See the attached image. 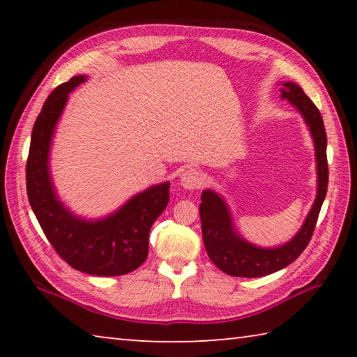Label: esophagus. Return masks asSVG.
Returning a JSON list of instances; mask_svg holds the SVG:
<instances>
[{
	"label": "esophagus",
	"mask_w": 357,
	"mask_h": 357,
	"mask_svg": "<svg viewBox=\"0 0 357 357\" xmlns=\"http://www.w3.org/2000/svg\"><path fill=\"white\" fill-rule=\"evenodd\" d=\"M203 173L198 170V168H187V170H184L183 174H181V185L189 190L200 189L203 185Z\"/></svg>",
	"instance_id": "esophagus-1"
}]
</instances>
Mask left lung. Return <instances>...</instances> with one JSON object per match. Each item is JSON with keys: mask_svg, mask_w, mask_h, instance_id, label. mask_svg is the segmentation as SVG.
Listing matches in <instances>:
<instances>
[{"mask_svg": "<svg viewBox=\"0 0 357 357\" xmlns=\"http://www.w3.org/2000/svg\"><path fill=\"white\" fill-rule=\"evenodd\" d=\"M282 98L288 99L298 108L305 123L309 124L317 153V170H318V195L313 203L309 215L299 233L277 249H259L241 239L233 229L231 217H229L225 202L213 190L202 193L200 219L203 243L206 252L217 268L228 275L234 277H263L287 268L298 258L307 245H309L313 229H315L319 211H321L326 192H328V155H326V138L324 123L321 113L317 105L307 98L299 84L287 82L280 89Z\"/></svg>", "mask_w": 357, "mask_h": 357, "instance_id": "1", "label": "left lung"}]
</instances>
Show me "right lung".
<instances>
[{
  "mask_svg": "<svg viewBox=\"0 0 357 357\" xmlns=\"http://www.w3.org/2000/svg\"><path fill=\"white\" fill-rule=\"evenodd\" d=\"M84 80L77 75L56 86L36 119L26 160L28 200L48 243L69 266L91 275H124L146 259L149 229L167 208L170 184L149 187L96 222L78 219L59 203L48 173V149L68 94Z\"/></svg>",
  "mask_w": 357,
  "mask_h": 357,
  "instance_id": "add662e5",
  "label": "right lung"
}]
</instances>
